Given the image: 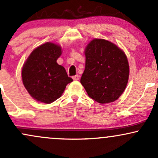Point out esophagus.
Segmentation results:
<instances>
[{"instance_id":"34e87169","label":"esophagus","mask_w":158,"mask_h":158,"mask_svg":"<svg viewBox=\"0 0 158 158\" xmlns=\"http://www.w3.org/2000/svg\"><path fill=\"white\" fill-rule=\"evenodd\" d=\"M73 79L74 81H77V80H79V75H76V76H73Z\"/></svg>"}]
</instances>
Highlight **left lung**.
<instances>
[{"mask_svg": "<svg viewBox=\"0 0 158 158\" xmlns=\"http://www.w3.org/2000/svg\"><path fill=\"white\" fill-rule=\"evenodd\" d=\"M85 68L80 81L88 96L101 104L117 100L129 77L125 52L109 41L94 39L85 48Z\"/></svg>", "mask_w": 158, "mask_h": 158, "instance_id": "1", "label": "left lung"}]
</instances>
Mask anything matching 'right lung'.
<instances>
[{"label":"right lung","mask_w":158,"mask_h":158,"mask_svg":"<svg viewBox=\"0 0 158 158\" xmlns=\"http://www.w3.org/2000/svg\"><path fill=\"white\" fill-rule=\"evenodd\" d=\"M61 53L60 45L47 42L32 50L23 65V84L38 102H53L61 97L67 85L73 81L64 67L56 61Z\"/></svg>","instance_id":"obj_1"}]
</instances>
